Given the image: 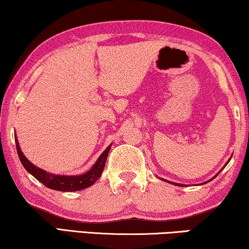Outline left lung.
Returning <instances> with one entry per match:
<instances>
[{
  "instance_id": "8db88e82",
  "label": "left lung",
  "mask_w": 249,
  "mask_h": 249,
  "mask_svg": "<svg viewBox=\"0 0 249 249\" xmlns=\"http://www.w3.org/2000/svg\"><path fill=\"white\" fill-rule=\"evenodd\" d=\"M228 163H229V161H228ZM228 163H227V164H228ZM227 164H226V165H227ZM226 165H225V166H226ZM219 173H220V172H219ZM219 173H218V174H219ZM218 174H217V175H218ZM217 175H215V176H217ZM215 176H214V178H215ZM213 178H211L210 181H212V179H213ZM167 182H168V181H167ZM169 183H172V184H174V185H179V186H183L182 184H178V183H173V182H169ZM205 183H208V182H205ZM205 183H204V184H205Z\"/></svg>"
}]
</instances>
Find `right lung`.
I'll use <instances>...</instances> for the list:
<instances>
[{
  "instance_id": "right-lung-1",
  "label": "right lung",
  "mask_w": 249,
  "mask_h": 249,
  "mask_svg": "<svg viewBox=\"0 0 249 249\" xmlns=\"http://www.w3.org/2000/svg\"><path fill=\"white\" fill-rule=\"evenodd\" d=\"M17 143V151L19 155V158L22 163L23 167L30 173V174L38 179L39 182H41L42 184L46 185L47 187L52 190L56 191H62V192H71V191H80L86 187L91 186L92 184L98 181L99 178L102 174L104 166H106V160L109 154L111 145L101 154L99 160H96L91 169L89 172H86L85 174L76 175V176H65V175H55L52 173H47L44 169L35 166L34 164H31L29 161L26 156L22 154V151L20 149L19 142L16 138Z\"/></svg>"
}]
</instances>
